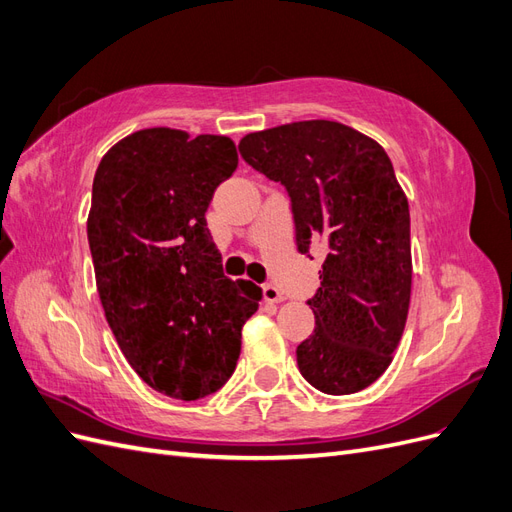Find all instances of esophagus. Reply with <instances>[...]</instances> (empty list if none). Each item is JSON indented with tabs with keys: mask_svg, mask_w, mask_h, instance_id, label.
<instances>
[{
	"mask_svg": "<svg viewBox=\"0 0 512 512\" xmlns=\"http://www.w3.org/2000/svg\"><path fill=\"white\" fill-rule=\"evenodd\" d=\"M262 297H265V301H269V303H282L284 301L282 290L277 288V286H273V284L262 286Z\"/></svg>",
	"mask_w": 512,
	"mask_h": 512,
	"instance_id": "obj_1",
	"label": "esophagus"
}]
</instances>
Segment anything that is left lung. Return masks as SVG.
<instances>
[{
	"label": "left lung",
	"mask_w": 512,
	"mask_h": 512,
	"mask_svg": "<svg viewBox=\"0 0 512 512\" xmlns=\"http://www.w3.org/2000/svg\"><path fill=\"white\" fill-rule=\"evenodd\" d=\"M239 151L286 188L297 250L324 252L307 301L316 329L297 346L301 376L327 395L367 389L393 361L412 288L408 198L389 156L327 119L245 134Z\"/></svg>",
	"instance_id": "left-lung-1"
}]
</instances>
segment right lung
<instances>
[{"instance_id":"add662e5","label":"right lung","mask_w":512,"mask_h":512,"mask_svg":"<svg viewBox=\"0 0 512 512\" xmlns=\"http://www.w3.org/2000/svg\"><path fill=\"white\" fill-rule=\"evenodd\" d=\"M237 164L228 136L147 128L106 151L91 190L87 239L108 327L143 382L183 401L226 384L262 299L224 275L205 220Z\"/></svg>"}]
</instances>
